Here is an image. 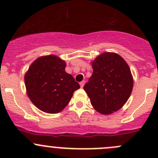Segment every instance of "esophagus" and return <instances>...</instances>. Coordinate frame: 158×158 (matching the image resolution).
Returning a JSON list of instances; mask_svg holds the SVG:
<instances>
[{
  "mask_svg": "<svg viewBox=\"0 0 158 158\" xmlns=\"http://www.w3.org/2000/svg\"><path fill=\"white\" fill-rule=\"evenodd\" d=\"M84 83H85V81H81V82H80V85H81V87H84Z\"/></svg>",
  "mask_w": 158,
  "mask_h": 158,
  "instance_id": "obj_1",
  "label": "esophagus"
}]
</instances>
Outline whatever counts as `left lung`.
<instances>
[{
	"label": "left lung",
	"mask_w": 158,
	"mask_h": 158,
	"mask_svg": "<svg viewBox=\"0 0 158 158\" xmlns=\"http://www.w3.org/2000/svg\"><path fill=\"white\" fill-rule=\"evenodd\" d=\"M93 73L84 86L94 108L102 114L121 109L133 89V77L125 60L115 53L105 52L92 62Z\"/></svg>",
	"instance_id": "obj_1"
}]
</instances>
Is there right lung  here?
<instances>
[{"instance_id":"1","label":"right lung","mask_w":158,"mask_h":158,"mask_svg":"<svg viewBox=\"0 0 158 158\" xmlns=\"http://www.w3.org/2000/svg\"><path fill=\"white\" fill-rule=\"evenodd\" d=\"M66 63L55 55L38 57L24 76L27 94L38 109L57 114L68 104L74 90L80 88L71 74L65 71Z\"/></svg>"}]
</instances>
